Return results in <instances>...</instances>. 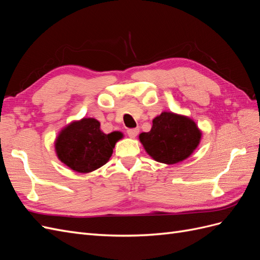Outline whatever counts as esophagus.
Returning a JSON list of instances; mask_svg holds the SVG:
<instances>
[{
	"label": "esophagus",
	"mask_w": 260,
	"mask_h": 260,
	"mask_svg": "<svg viewBox=\"0 0 260 260\" xmlns=\"http://www.w3.org/2000/svg\"><path fill=\"white\" fill-rule=\"evenodd\" d=\"M127 133H128V136L130 138L135 139L139 135V129L138 128H136V129H129V130H127Z\"/></svg>",
	"instance_id": "1"
}]
</instances>
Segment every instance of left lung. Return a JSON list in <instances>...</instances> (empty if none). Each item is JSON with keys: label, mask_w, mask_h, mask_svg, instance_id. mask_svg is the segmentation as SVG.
I'll list each match as a JSON object with an SVG mask.
<instances>
[{"label": "left lung", "mask_w": 260, "mask_h": 260, "mask_svg": "<svg viewBox=\"0 0 260 260\" xmlns=\"http://www.w3.org/2000/svg\"><path fill=\"white\" fill-rule=\"evenodd\" d=\"M202 131L183 115L162 112L153 119L149 132L139 136L146 153L158 162L174 165L190 157L199 146Z\"/></svg>", "instance_id": "left-lung-1"}]
</instances>
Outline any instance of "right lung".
<instances>
[{"mask_svg": "<svg viewBox=\"0 0 260 260\" xmlns=\"http://www.w3.org/2000/svg\"><path fill=\"white\" fill-rule=\"evenodd\" d=\"M122 137L119 131L105 135L96 119L82 118L61 129L55 141V152L70 169L88 174L104 166Z\"/></svg>", "mask_w": 260, "mask_h": 260, "instance_id": "right-lung-1", "label": "right lung"}]
</instances>
